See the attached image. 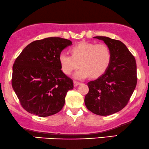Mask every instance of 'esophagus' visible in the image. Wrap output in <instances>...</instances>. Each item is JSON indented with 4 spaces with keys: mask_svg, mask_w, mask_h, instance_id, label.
I'll return each mask as SVG.
<instances>
[{
    "mask_svg": "<svg viewBox=\"0 0 149 149\" xmlns=\"http://www.w3.org/2000/svg\"><path fill=\"white\" fill-rule=\"evenodd\" d=\"M79 81H74V87H76V86H77L79 84Z\"/></svg>",
    "mask_w": 149,
    "mask_h": 149,
    "instance_id": "34e87169",
    "label": "esophagus"
}]
</instances>
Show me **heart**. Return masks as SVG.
Listing matches in <instances>:
<instances>
[{"mask_svg": "<svg viewBox=\"0 0 149 149\" xmlns=\"http://www.w3.org/2000/svg\"><path fill=\"white\" fill-rule=\"evenodd\" d=\"M71 56L61 53L58 61L61 70L65 74L81 68L74 74L79 79H86L91 75L93 78L102 76L109 69L111 62V52L104 44L82 42L70 49Z\"/></svg>", "mask_w": 149, "mask_h": 149, "instance_id": "b5f03b06", "label": "heart"}]
</instances>
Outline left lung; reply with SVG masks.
<instances>
[{
  "label": "left lung",
  "mask_w": 149,
  "mask_h": 149,
  "mask_svg": "<svg viewBox=\"0 0 149 149\" xmlns=\"http://www.w3.org/2000/svg\"><path fill=\"white\" fill-rule=\"evenodd\" d=\"M104 41L111 52L107 71L89 81L84 102L89 111L100 116L118 112L128 103L137 82V64L134 56L120 40L108 37H94Z\"/></svg>",
  "instance_id": "left-lung-1"
}]
</instances>
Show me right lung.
I'll use <instances>...</instances> for the list:
<instances>
[{
    "label": "right lung",
    "instance_id": "1",
    "mask_svg": "<svg viewBox=\"0 0 149 149\" xmlns=\"http://www.w3.org/2000/svg\"><path fill=\"white\" fill-rule=\"evenodd\" d=\"M70 40L47 38L23 49L12 67V86L21 105L28 112L46 117L61 111L73 81L61 70L58 56Z\"/></svg>",
    "mask_w": 149,
    "mask_h": 149
}]
</instances>
